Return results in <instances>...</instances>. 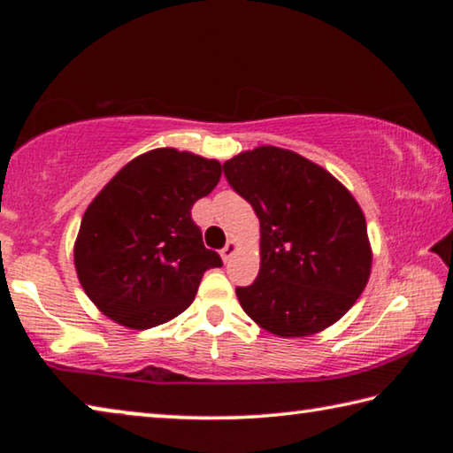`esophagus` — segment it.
Segmentation results:
<instances>
[{"label": "esophagus", "mask_w": 453, "mask_h": 453, "mask_svg": "<svg viewBox=\"0 0 453 453\" xmlns=\"http://www.w3.org/2000/svg\"><path fill=\"white\" fill-rule=\"evenodd\" d=\"M235 250H237L235 242H227V243H226V248L221 250V257H224V262H229V257H232V256L235 254Z\"/></svg>", "instance_id": "34e87169"}]
</instances>
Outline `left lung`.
<instances>
[{"instance_id":"obj_1","label":"left lung","mask_w":453,"mask_h":453,"mask_svg":"<svg viewBox=\"0 0 453 453\" xmlns=\"http://www.w3.org/2000/svg\"><path fill=\"white\" fill-rule=\"evenodd\" d=\"M224 175L262 229L257 278L235 288L243 311L280 337L335 324L362 296L372 270L354 196L324 167L273 145L227 159Z\"/></svg>"}]
</instances>
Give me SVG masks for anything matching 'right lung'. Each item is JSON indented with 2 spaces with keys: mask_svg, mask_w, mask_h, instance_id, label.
<instances>
[{
  "mask_svg": "<svg viewBox=\"0 0 453 453\" xmlns=\"http://www.w3.org/2000/svg\"><path fill=\"white\" fill-rule=\"evenodd\" d=\"M221 165L188 151L143 153L83 213L75 270L107 318L134 329L170 321L194 302L202 275L224 262L208 250L191 205L218 186Z\"/></svg>",
  "mask_w": 453,
  "mask_h": 453,
  "instance_id": "right-lung-1",
  "label": "right lung"
}]
</instances>
